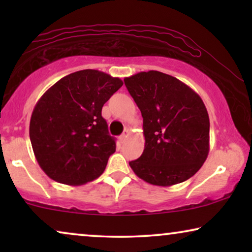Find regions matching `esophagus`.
I'll use <instances>...</instances> for the list:
<instances>
[{
  "instance_id": "34e87169",
  "label": "esophagus",
  "mask_w": 252,
  "mask_h": 252,
  "mask_svg": "<svg viewBox=\"0 0 252 252\" xmlns=\"http://www.w3.org/2000/svg\"><path fill=\"white\" fill-rule=\"evenodd\" d=\"M128 136H129V130L128 129H125V132L122 134V136H120V141H122V142H125L126 139Z\"/></svg>"
}]
</instances>
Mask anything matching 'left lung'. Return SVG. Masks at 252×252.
<instances>
[{"label":"left lung","mask_w":252,"mask_h":252,"mask_svg":"<svg viewBox=\"0 0 252 252\" xmlns=\"http://www.w3.org/2000/svg\"><path fill=\"white\" fill-rule=\"evenodd\" d=\"M143 118L144 150L129 161L137 177L168 187L191 178L210 150V120L197 93L158 71L124 79Z\"/></svg>","instance_id":"obj_1"}]
</instances>
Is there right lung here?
Wrapping results in <instances>:
<instances>
[{
    "instance_id": "right-lung-1",
    "label": "right lung",
    "mask_w": 252,
    "mask_h": 252,
    "mask_svg": "<svg viewBox=\"0 0 252 252\" xmlns=\"http://www.w3.org/2000/svg\"><path fill=\"white\" fill-rule=\"evenodd\" d=\"M122 86L119 78L104 72L82 70L62 78L41 96L31 117L30 139L50 179L80 186L104 172L116 142L102 108Z\"/></svg>"
}]
</instances>
